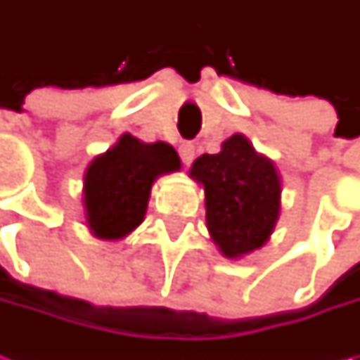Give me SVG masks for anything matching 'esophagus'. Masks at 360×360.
Masks as SVG:
<instances>
[{"instance_id":"obj_1","label":"esophagus","mask_w":360,"mask_h":360,"mask_svg":"<svg viewBox=\"0 0 360 360\" xmlns=\"http://www.w3.org/2000/svg\"><path fill=\"white\" fill-rule=\"evenodd\" d=\"M178 152H180V158H182V164H184V166H190L194 156H196V148H194V144H190V142L180 144Z\"/></svg>"}]
</instances>
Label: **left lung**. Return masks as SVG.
<instances>
[{"mask_svg": "<svg viewBox=\"0 0 360 360\" xmlns=\"http://www.w3.org/2000/svg\"><path fill=\"white\" fill-rule=\"evenodd\" d=\"M190 176L204 186L206 226L222 255L238 258L269 240L281 212V178L242 134L218 154L196 158Z\"/></svg>", "mask_w": 360, "mask_h": 360, "instance_id": "1", "label": "left lung"}]
</instances>
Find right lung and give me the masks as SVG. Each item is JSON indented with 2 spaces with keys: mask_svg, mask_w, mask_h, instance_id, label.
Instances as JSON below:
<instances>
[{
  "mask_svg": "<svg viewBox=\"0 0 360 360\" xmlns=\"http://www.w3.org/2000/svg\"><path fill=\"white\" fill-rule=\"evenodd\" d=\"M180 168L170 144H144L124 134L118 144L90 164L84 176L88 226L98 238L116 240L142 224L154 180Z\"/></svg>",
  "mask_w": 360,
  "mask_h": 360,
  "instance_id": "right-lung-1",
  "label": "right lung"
}]
</instances>
